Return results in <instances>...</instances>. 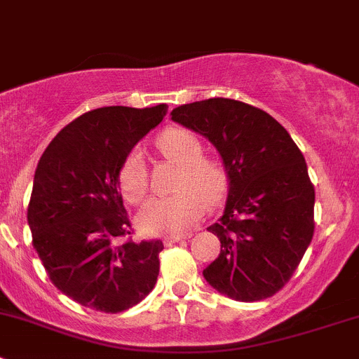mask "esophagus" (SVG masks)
<instances>
[{
	"label": "esophagus",
	"mask_w": 359,
	"mask_h": 359,
	"mask_svg": "<svg viewBox=\"0 0 359 359\" xmlns=\"http://www.w3.org/2000/svg\"><path fill=\"white\" fill-rule=\"evenodd\" d=\"M191 238H193V234H191V233H186V234H173V236H166V238H165V245H166V247H170V245L180 243V241L191 240Z\"/></svg>",
	"instance_id": "1"
}]
</instances>
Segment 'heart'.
<instances>
[{"label": "heart", "instance_id": "heart-1", "mask_svg": "<svg viewBox=\"0 0 359 359\" xmlns=\"http://www.w3.org/2000/svg\"><path fill=\"white\" fill-rule=\"evenodd\" d=\"M161 154L182 166L177 180V194L154 198L137 215L139 227L147 234H179L193 227L205 208H217L226 201L231 189V173L220 159L205 156V146L196 133L186 128H170L158 137ZM123 196L140 203L149 191L147 168L142 153L133 149L123 159L118 172Z\"/></svg>", "mask_w": 359, "mask_h": 359}]
</instances>
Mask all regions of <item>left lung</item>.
<instances>
[{"label": "left lung", "mask_w": 359, "mask_h": 359, "mask_svg": "<svg viewBox=\"0 0 359 359\" xmlns=\"http://www.w3.org/2000/svg\"><path fill=\"white\" fill-rule=\"evenodd\" d=\"M172 119L208 139L231 173L226 206L210 233L220 253L206 283L240 302L280 292L314 233V187L290 133L266 111L233 99L184 104Z\"/></svg>", "instance_id": "obj_1"}]
</instances>
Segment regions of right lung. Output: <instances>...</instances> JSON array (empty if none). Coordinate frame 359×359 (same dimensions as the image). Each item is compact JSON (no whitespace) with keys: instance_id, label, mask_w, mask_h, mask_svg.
Segmentation results:
<instances>
[{"instance_id":"right-lung-1","label":"right lung","mask_w":359,"mask_h":359,"mask_svg":"<svg viewBox=\"0 0 359 359\" xmlns=\"http://www.w3.org/2000/svg\"><path fill=\"white\" fill-rule=\"evenodd\" d=\"M165 114V104L85 112L39 159L27 208L32 247L52 283L81 306L121 313L156 285L161 241H118L130 234L118 172Z\"/></svg>"}]
</instances>
